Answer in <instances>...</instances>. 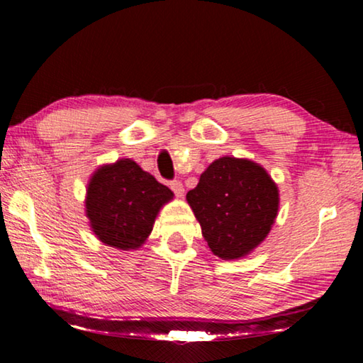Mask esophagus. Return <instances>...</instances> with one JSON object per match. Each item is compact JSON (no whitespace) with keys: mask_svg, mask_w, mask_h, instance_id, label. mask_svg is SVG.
Instances as JSON below:
<instances>
[{"mask_svg":"<svg viewBox=\"0 0 363 363\" xmlns=\"http://www.w3.org/2000/svg\"><path fill=\"white\" fill-rule=\"evenodd\" d=\"M169 187H171V190H173V192L177 196H181L184 194V186H182L181 181H171L169 182Z\"/></svg>","mask_w":363,"mask_h":363,"instance_id":"esophagus-1","label":"esophagus"}]
</instances>
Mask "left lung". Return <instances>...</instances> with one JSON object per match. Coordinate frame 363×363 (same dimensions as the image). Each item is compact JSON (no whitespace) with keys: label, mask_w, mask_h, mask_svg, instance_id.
I'll return each mask as SVG.
<instances>
[{"label":"left lung","mask_w":363,"mask_h":363,"mask_svg":"<svg viewBox=\"0 0 363 363\" xmlns=\"http://www.w3.org/2000/svg\"><path fill=\"white\" fill-rule=\"evenodd\" d=\"M187 201L213 255L237 259L267 237L279 211V190L259 164L223 157L189 190Z\"/></svg>","instance_id":"left-lung-1"}]
</instances>
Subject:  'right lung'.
Listing matches in <instances>:
<instances>
[{
	"mask_svg": "<svg viewBox=\"0 0 363 363\" xmlns=\"http://www.w3.org/2000/svg\"><path fill=\"white\" fill-rule=\"evenodd\" d=\"M173 192L133 160H118L94 173L86 195V214L101 242L136 250L153 229L155 218Z\"/></svg>",
	"mask_w": 363,
	"mask_h": 363,
	"instance_id": "right-lung-1",
	"label": "right lung"
}]
</instances>
